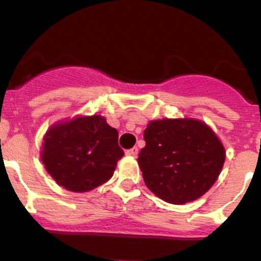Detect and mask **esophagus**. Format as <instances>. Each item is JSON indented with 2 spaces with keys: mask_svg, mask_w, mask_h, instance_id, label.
Here are the masks:
<instances>
[{
  "mask_svg": "<svg viewBox=\"0 0 261 261\" xmlns=\"http://www.w3.org/2000/svg\"><path fill=\"white\" fill-rule=\"evenodd\" d=\"M125 154H126V155H129V156H136L138 154V149H137V147H132V149L126 150Z\"/></svg>",
  "mask_w": 261,
  "mask_h": 261,
  "instance_id": "34e87169",
  "label": "esophagus"
}]
</instances>
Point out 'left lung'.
<instances>
[{
  "mask_svg": "<svg viewBox=\"0 0 261 261\" xmlns=\"http://www.w3.org/2000/svg\"><path fill=\"white\" fill-rule=\"evenodd\" d=\"M144 140L138 165L145 184L170 204L183 205L201 197L216 183L225 163L222 142L201 120H153Z\"/></svg>",
  "mask_w": 261,
  "mask_h": 261,
  "instance_id": "left-lung-1",
  "label": "left lung"
}]
</instances>
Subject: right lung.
Segmentation results:
<instances>
[{
	"label": "right lung",
	"mask_w": 261,
	"mask_h": 261,
	"mask_svg": "<svg viewBox=\"0 0 261 261\" xmlns=\"http://www.w3.org/2000/svg\"><path fill=\"white\" fill-rule=\"evenodd\" d=\"M119 132L100 115L53 124L44 136L40 158L48 174L71 192H87L108 181L124 151Z\"/></svg>",
	"instance_id": "obj_1"
}]
</instances>
